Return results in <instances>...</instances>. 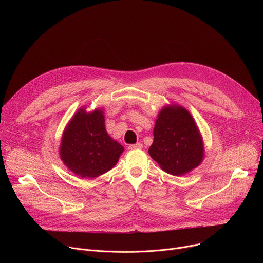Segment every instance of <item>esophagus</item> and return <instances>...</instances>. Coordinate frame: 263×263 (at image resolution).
Instances as JSON below:
<instances>
[{
  "label": "esophagus",
  "instance_id": "34e87169",
  "mask_svg": "<svg viewBox=\"0 0 263 263\" xmlns=\"http://www.w3.org/2000/svg\"><path fill=\"white\" fill-rule=\"evenodd\" d=\"M128 148H129L130 150H132V149H142V148H143V144H142V143H136V144H134V145H129Z\"/></svg>",
  "mask_w": 263,
  "mask_h": 263
}]
</instances>
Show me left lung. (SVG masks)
Returning <instances> with one entry per match:
<instances>
[{
    "mask_svg": "<svg viewBox=\"0 0 263 263\" xmlns=\"http://www.w3.org/2000/svg\"><path fill=\"white\" fill-rule=\"evenodd\" d=\"M149 155L171 175L186 174L200 164L203 146L195 121L181 106L164 107L154 130Z\"/></svg>",
    "mask_w": 263,
    "mask_h": 263,
    "instance_id": "8db88e82",
    "label": "left lung"
}]
</instances>
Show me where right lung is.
<instances>
[{"instance_id": "add662e5", "label": "right lung", "mask_w": 263, "mask_h": 263, "mask_svg": "<svg viewBox=\"0 0 263 263\" xmlns=\"http://www.w3.org/2000/svg\"><path fill=\"white\" fill-rule=\"evenodd\" d=\"M60 150L69 170L83 178H96L114 167L123 147L107 134L101 110L86 114L80 109L64 132Z\"/></svg>"}]
</instances>
